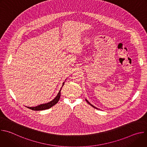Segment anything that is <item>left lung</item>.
<instances>
[{
    "label": "left lung",
    "instance_id": "left-lung-1",
    "mask_svg": "<svg viewBox=\"0 0 147 147\" xmlns=\"http://www.w3.org/2000/svg\"><path fill=\"white\" fill-rule=\"evenodd\" d=\"M86 101H87V103H89V104H90V105H91V106H92V107H94V108H96V107H94V106H93V105H91V103H90V102H88V100H87V99H86ZM96 109H97V108H96Z\"/></svg>",
    "mask_w": 147,
    "mask_h": 147
}]
</instances>
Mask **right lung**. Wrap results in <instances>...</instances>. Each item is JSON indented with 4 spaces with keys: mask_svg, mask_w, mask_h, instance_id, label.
<instances>
[{
    "mask_svg": "<svg viewBox=\"0 0 147 147\" xmlns=\"http://www.w3.org/2000/svg\"><path fill=\"white\" fill-rule=\"evenodd\" d=\"M64 84H65V82H63V84L62 87L63 86ZM61 88L60 91L59 92L57 95L56 96V97L54 99H53L52 101H51V102H48L47 103L39 105L36 106L35 107H27V108L30 109H31V110H32V111H42V110L47 109H49V108H51L52 107L55 105V104H56L58 102V101H59V100L60 99V91H61Z\"/></svg>",
    "mask_w": 147,
    "mask_h": 147,
    "instance_id": "add662e5",
    "label": "right lung"
}]
</instances>
